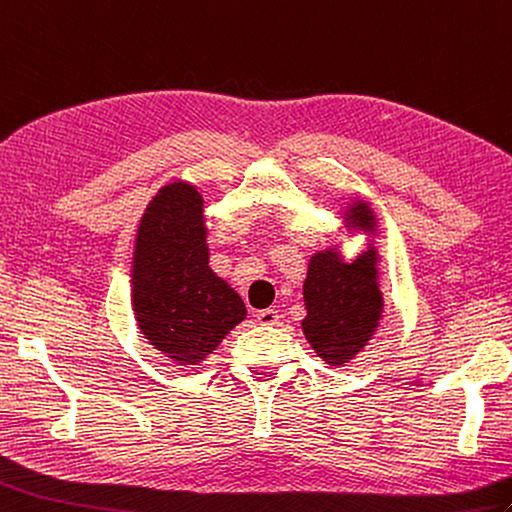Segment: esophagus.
<instances>
[{
	"instance_id": "esophagus-1",
	"label": "esophagus",
	"mask_w": 512,
	"mask_h": 512,
	"mask_svg": "<svg viewBox=\"0 0 512 512\" xmlns=\"http://www.w3.org/2000/svg\"><path fill=\"white\" fill-rule=\"evenodd\" d=\"M257 323L259 325H277L279 323V314L275 310H261L257 312Z\"/></svg>"
}]
</instances>
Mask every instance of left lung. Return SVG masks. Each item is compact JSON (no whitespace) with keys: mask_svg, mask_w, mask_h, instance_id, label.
Segmentation results:
<instances>
[{"mask_svg":"<svg viewBox=\"0 0 512 512\" xmlns=\"http://www.w3.org/2000/svg\"><path fill=\"white\" fill-rule=\"evenodd\" d=\"M344 231L368 237L364 251L347 261L338 244L325 246L307 261L303 281L305 340L329 366H344L358 358L377 334L384 316L379 290V251L375 237L379 220L371 202L353 198L342 211Z\"/></svg>","mask_w":512,"mask_h":512,"instance_id":"obj_1","label":"left lung"}]
</instances>
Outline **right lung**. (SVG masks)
<instances>
[{"mask_svg": "<svg viewBox=\"0 0 512 512\" xmlns=\"http://www.w3.org/2000/svg\"><path fill=\"white\" fill-rule=\"evenodd\" d=\"M205 198L181 181L163 185L139 220L130 303L152 349L198 366L246 318L242 296L209 268Z\"/></svg>", "mask_w": 512, "mask_h": 512, "instance_id": "1", "label": "right lung"}]
</instances>
